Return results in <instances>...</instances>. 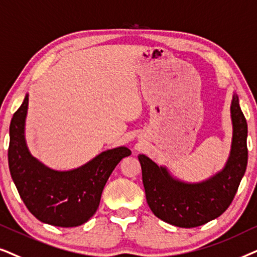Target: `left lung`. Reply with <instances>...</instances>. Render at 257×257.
Here are the masks:
<instances>
[{"mask_svg": "<svg viewBox=\"0 0 257 257\" xmlns=\"http://www.w3.org/2000/svg\"><path fill=\"white\" fill-rule=\"evenodd\" d=\"M231 148L224 168L206 181L188 183L175 179L166 167L139 155L148 206L155 216L181 228H194L216 218L234 200L248 163V125L232 95Z\"/></svg>", "mask_w": 257, "mask_h": 257, "instance_id": "obj_1", "label": "left lung"}]
</instances>
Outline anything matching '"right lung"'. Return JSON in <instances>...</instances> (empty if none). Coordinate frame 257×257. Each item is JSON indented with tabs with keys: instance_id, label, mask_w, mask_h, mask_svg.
Wrapping results in <instances>:
<instances>
[{
	"instance_id": "right-lung-1",
	"label": "right lung",
	"mask_w": 257,
	"mask_h": 257,
	"mask_svg": "<svg viewBox=\"0 0 257 257\" xmlns=\"http://www.w3.org/2000/svg\"><path fill=\"white\" fill-rule=\"evenodd\" d=\"M28 94L9 126L8 162L12 179L28 210L37 220L56 227H77L96 213L107 181L126 147L105 150L76 169L59 172L44 166L27 147L25 126Z\"/></svg>"
}]
</instances>
